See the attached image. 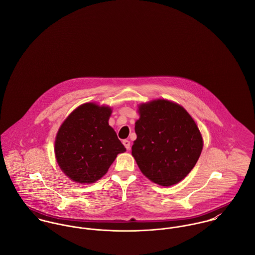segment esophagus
Listing matches in <instances>:
<instances>
[{"instance_id": "1", "label": "esophagus", "mask_w": 255, "mask_h": 255, "mask_svg": "<svg viewBox=\"0 0 255 255\" xmlns=\"http://www.w3.org/2000/svg\"><path fill=\"white\" fill-rule=\"evenodd\" d=\"M123 144L125 145V147H126L128 150H129V149H130V141H129V140L125 139V140L123 141Z\"/></svg>"}]
</instances>
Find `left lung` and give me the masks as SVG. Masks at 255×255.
<instances>
[{"label":"left lung","mask_w":255,"mask_h":255,"mask_svg":"<svg viewBox=\"0 0 255 255\" xmlns=\"http://www.w3.org/2000/svg\"><path fill=\"white\" fill-rule=\"evenodd\" d=\"M139 115L131 153L140 171L163 186L181 182L202 151V136L196 124L180 105L167 100L140 105Z\"/></svg>","instance_id":"1"}]
</instances>
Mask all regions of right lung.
Here are the masks:
<instances>
[{"instance_id":"right-lung-1","label":"right lung","mask_w":255,"mask_h":255,"mask_svg":"<svg viewBox=\"0 0 255 255\" xmlns=\"http://www.w3.org/2000/svg\"><path fill=\"white\" fill-rule=\"evenodd\" d=\"M111 109L86 103L61 126L55 154L62 171L73 181L91 183L101 179L119 153L126 151L108 124Z\"/></svg>"}]
</instances>
